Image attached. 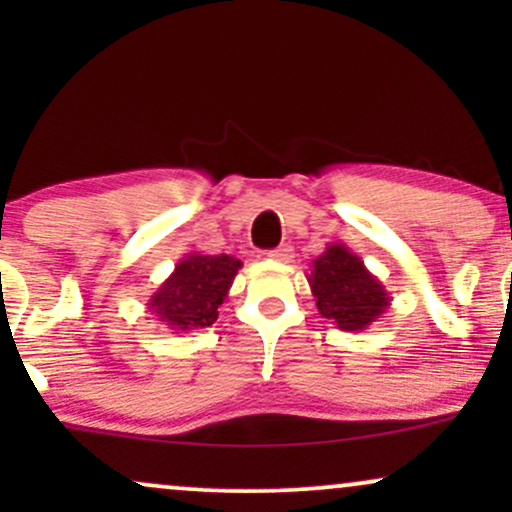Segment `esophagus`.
<instances>
[{
  "mask_svg": "<svg viewBox=\"0 0 512 512\" xmlns=\"http://www.w3.org/2000/svg\"><path fill=\"white\" fill-rule=\"evenodd\" d=\"M267 257L272 262H291L293 260V250L289 248V245H281V248L276 250H269Z\"/></svg>",
  "mask_w": 512,
  "mask_h": 512,
  "instance_id": "1",
  "label": "esophagus"
}]
</instances>
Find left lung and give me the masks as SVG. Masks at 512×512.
<instances>
[{
  "label": "left lung",
  "instance_id": "8db88e82",
  "mask_svg": "<svg viewBox=\"0 0 512 512\" xmlns=\"http://www.w3.org/2000/svg\"><path fill=\"white\" fill-rule=\"evenodd\" d=\"M310 291L322 317L342 332H363L390 308L383 281L368 272L361 257L342 243L327 245L310 264Z\"/></svg>",
  "mask_w": 512,
  "mask_h": 512
}]
</instances>
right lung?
Returning <instances> with one entry per match:
<instances>
[{"label":"right lung","instance_id":"obj_1","mask_svg":"<svg viewBox=\"0 0 512 512\" xmlns=\"http://www.w3.org/2000/svg\"><path fill=\"white\" fill-rule=\"evenodd\" d=\"M240 267L243 262L233 255L187 252L149 298L146 308L173 334L214 325Z\"/></svg>","mask_w":512,"mask_h":512}]
</instances>
